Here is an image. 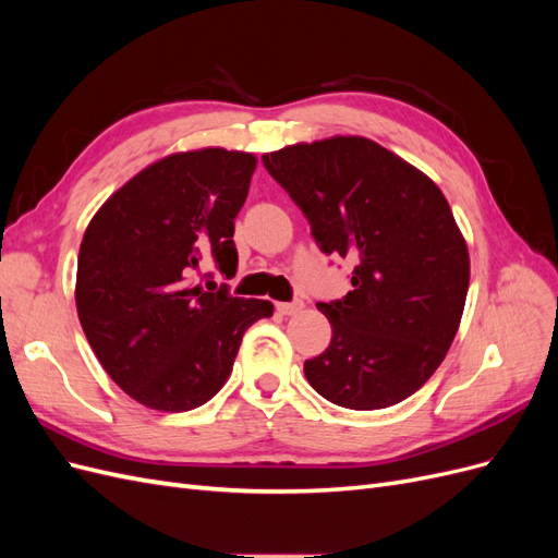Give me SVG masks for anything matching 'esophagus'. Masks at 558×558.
Here are the masks:
<instances>
[{
    "label": "esophagus",
    "mask_w": 558,
    "mask_h": 558,
    "mask_svg": "<svg viewBox=\"0 0 558 558\" xmlns=\"http://www.w3.org/2000/svg\"><path fill=\"white\" fill-rule=\"evenodd\" d=\"M302 307H305V302L302 300H291V302H277V312L283 314V316H293V314H300Z\"/></svg>",
    "instance_id": "1"
}]
</instances>
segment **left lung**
I'll use <instances>...</instances> for the list:
<instances>
[{
  "instance_id": "obj_1",
  "label": "left lung",
  "mask_w": 558,
  "mask_h": 558,
  "mask_svg": "<svg viewBox=\"0 0 558 558\" xmlns=\"http://www.w3.org/2000/svg\"><path fill=\"white\" fill-rule=\"evenodd\" d=\"M305 214L326 256L353 265L342 300L316 302L330 344L307 381L349 410H381L424 386L459 330L470 281L463 234L440 189L365 137H332L263 156Z\"/></svg>"
}]
</instances>
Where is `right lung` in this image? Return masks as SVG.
Returning <instances> with one entry per match:
<instances>
[{"label": "right lung", "mask_w": 558, "mask_h": 558, "mask_svg": "<svg viewBox=\"0 0 558 558\" xmlns=\"http://www.w3.org/2000/svg\"><path fill=\"white\" fill-rule=\"evenodd\" d=\"M256 158L226 148L174 154L132 177L95 214L76 269L81 328L107 375L150 410L189 412L232 373L269 300L232 298L191 277L202 258L234 275V218ZM211 279V275H209Z\"/></svg>", "instance_id": "obj_1"}]
</instances>
